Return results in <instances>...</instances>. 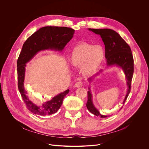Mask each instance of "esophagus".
Listing matches in <instances>:
<instances>
[{"mask_svg": "<svg viewBox=\"0 0 149 149\" xmlns=\"http://www.w3.org/2000/svg\"><path fill=\"white\" fill-rule=\"evenodd\" d=\"M82 85H83L82 82L79 81V82H76V83L75 84L74 86H75V87H76V88H79V87L82 86Z\"/></svg>", "mask_w": 149, "mask_h": 149, "instance_id": "1", "label": "esophagus"}]
</instances>
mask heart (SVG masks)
<instances>
[{
  "instance_id": "heart-1",
  "label": "heart",
  "mask_w": 149,
  "mask_h": 149,
  "mask_svg": "<svg viewBox=\"0 0 149 149\" xmlns=\"http://www.w3.org/2000/svg\"><path fill=\"white\" fill-rule=\"evenodd\" d=\"M104 58L105 50L102 46L82 42L72 48L70 63L74 67H82L85 74H91L100 68Z\"/></svg>"
}]
</instances>
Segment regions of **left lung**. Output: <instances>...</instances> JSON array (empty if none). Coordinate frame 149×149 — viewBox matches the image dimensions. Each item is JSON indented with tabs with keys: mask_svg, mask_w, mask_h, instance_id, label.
Here are the masks:
<instances>
[{
	"mask_svg": "<svg viewBox=\"0 0 149 149\" xmlns=\"http://www.w3.org/2000/svg\"><path fill=\"white\" fill-rule=\"evenodd\" d=\"M88 30L101 36L105 44V58L107 61V66L117 65L123 70L126 75L128 88L126 95L123 102V105H124L130 92L131 82L134 71V61L130 47L117 32L112 29H88ZM101 71H100V72ZM99 74L100 72L97 73L92 77L89 78L88 79L89 82H92L93 78ZM88 89V101L86 105L88 110L97 117L103 118L109 116L110 115L101 114L95 107L92 102V95L91 94L90 88L89 87ZM122 108V107L120 108V109Z\"/></svg>",
	"mask_w": 149,
	"mask_h": 149,
	"instance_id": "left-lung-1",
	"label": "left lung"
}]
</instances>
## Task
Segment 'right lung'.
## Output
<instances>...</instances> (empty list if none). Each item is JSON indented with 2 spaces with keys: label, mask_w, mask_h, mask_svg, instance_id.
<instances>
[{
  "label": "right lung",
  "mask_w": 149,
  "mask_h": 149,
  "mask_svg": "<svg viewBox=\"0 0 149 149\" xmlns=\"http://www.w3.org/2000/svg\"><path fill=\"white\" fill-rule=\"evenodd\" d=\"M74 31V29L67 27H43L30 36L23 44L17 61L18 88L27 108L35 115L45 116L56 113L70 90L60 93L41 107L36 105L29 100L24 87L26 63L42 50L50 49L61 52L72 38Z\"/></svg>",
  "instance_id": "1"
}]
</instances>
